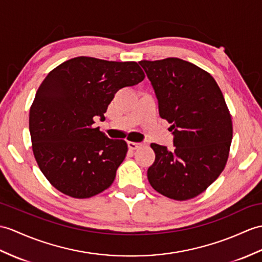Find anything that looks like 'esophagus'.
Wrapping results in <instances>:
<instances>
[{
  "label": "esophagus",
  "instance_id": "34e87169",
  "mask_svg": "<svg viewBox=\"0 0 262 262\" xmlns=\"http://www.w3.org/2000/svg\"><path fill=\"white\" fill-rule=\"evenodd\" d=\"M127 145H128V148H129L130 150H135V149H137L138 147H141V146H142V143L128 142V143H127Z\"/></svg>",
  "mask_w": 262,
  "mask_h": 262
}]
</instances>
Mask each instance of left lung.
I'll return each mask as SVG.
<instances>
[{
	"label": "left lung",
	"instance_id": "1",
	"mask_svg": "<svg viewBox=\"0 0 262 262\" xmlns=\"http://www.w3.org/2000/svg\"><path fill=\"white\" fill-rule=\"evenodd\" d=\"M159 100L160 116L174 135V146L150 144L155 161L149 184L162 195L186 201L200 195L227 165L232 119L220 87L208 71L185 60H142Z\"/></svg>",
	"mask_w": 262,
	"mask_h": 262
}]
</instances>
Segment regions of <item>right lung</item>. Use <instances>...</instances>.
I'll return each instance as SVG.
<instances>
[{"label": "right lung", "mask_w": 262, "mask_h": 262, "mask_svg": "<svg viewBox=\"0 0 262 262\" xmlns=\"http://www.w3.org/2000/svg\"><path fill=\"white\" fill-rule=\"evenodd\" d=\"M145 74L135 61L77 57L49 72L30 107L32 150L46 179L58 191L88 199L113 184L127 144L109 139L95 119L119 89L135 86Z\"/></svg>", "instance_id": "obj_1"}]
</instances>
